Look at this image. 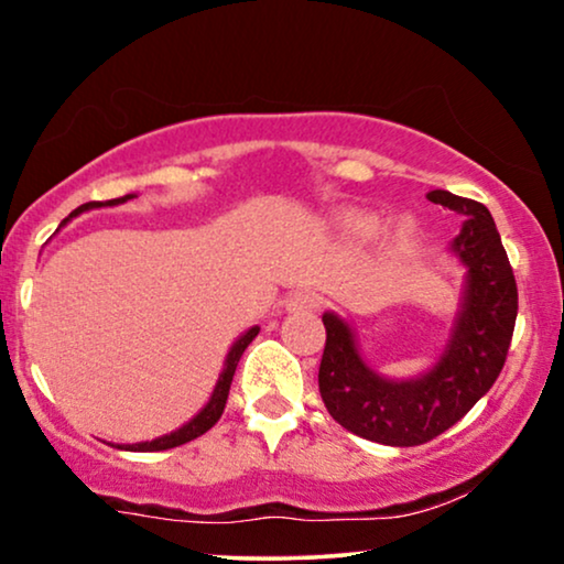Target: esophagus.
<instances>
[{
  "mask_svg": "<svg viewBox=\"0 0 564 564\" xmlns=\"http://www.w3.org/2000/svg\"><path fill=\"white\" fill-rule=\"evenodd\" d=\"M319 306V296L312 294V291H299L289 299V310L291 312H315Z\"/></svg>",
  "mask_w": 564,
  "mask_h": 564,
  "instance_id": "obj_1",
  "label": "esophagus"
}]
</instances>
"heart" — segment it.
<instances>
[{
  "instance_id": "obj_1",
  "label": "heart",
  "mask_w": 564,
  "mask_h": 564,
  "mask_svg": "<svg viewBox=\"0 0 564 564\" xmlns=\"http://www.w3.org/2000/svg\"><path fill=\"white\" fill-rule=\"evenodd\" d=\"M348 226H351V231L359 234V237H369V234L377 229V220L367 218V216H356L348 220Z\"/></svg>"
}]
</instances>
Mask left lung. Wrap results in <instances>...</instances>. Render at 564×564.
<instances>
[{"instance_id":"8db88e82","label":"left lung","mask_w":564,"mask_h":564,"mask_svg":"<svg viewBox=\"0 0 564 564\" xmlns=\"http://www.w3.org/2000/svg\"><path fill=\"white\" fill-rule=\"evenodd\" d=\"M426 199L466 218L453 252L466 265V289L445 351L430 372L388 380L372 372L356 348L354 330L325 312L319 395L344 430L393 447L424 445L451 430L500 377L518 317V286L495 218L481 203L447 189Z\"/></svg>"}]
</instances>
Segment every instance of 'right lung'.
Returning a JSON list of instances; mask_svg holds the SVG:
<instances>
[{"label": "right lung", "instance_id": "1", "mask_svg": "<svg viewBox=\"0 0 564 564\" xmlns=\"http://www.w3.org/2000/svg\"><path fill=\"white\" fill-rule=\"evenodd\" d=\"M132 197H134V195H124V197L109 199V203H85V205H80V208H77V210L73 213V216H77V213H85V210H93V208H104V205H122V203H127V199H132ZM73 216H69V218H73ZM69 218H67V220H69ZM67 220H64V224H67ZM258 333H260V327H249V330H247L245 335H241L237 344L231 346L229 356H226L224 372H220L218 382H216V390H213L210 401L205 403V409L199 411L195 419H189V422L184 424V426H180V430H176V432L163 434V437H155V440H151V442H134V445H117V447H122V451H130V453L169 451V447H180V445H184V442L195 440V437H199V434L208 432L210 426L216 424L218 419H220V413H224V409H226V398H229V388H231L234 372H237V365H239L241 354H245V348H247L249 344H252L254 335H258Z\"/></svg>", "mask_w": 564, "mask_h": 564}]
</instances>
